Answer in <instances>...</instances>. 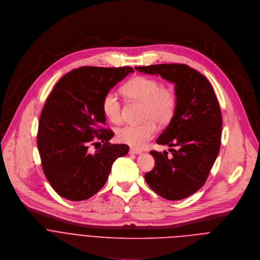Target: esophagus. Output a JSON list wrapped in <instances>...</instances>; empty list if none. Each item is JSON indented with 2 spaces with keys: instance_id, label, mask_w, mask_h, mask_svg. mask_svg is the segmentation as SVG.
Wrapping results in <instances>:
<instances>
[{
  "instance_id": "1",
  "label": "esophagus",
  "mask_w": 260,
  "mask_h": 260,
  "mask_svg": "<svg viewBox=\"0 0 260 260\" xmlns=\"http://www.w3.org/2000/svg\"><path fill=\"white\" fill-rule=\"evenodd\" d=\"M129 151H130V153H134V154H140L142 152L140 149H137V148H134V147H131Z\"/></svg>"
}]
</instances>
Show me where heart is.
Listing matches in <instances>:
<instances>
[{
    "mask_svg": "<svg viewBox=\"0 0 260 260\" xmlns=\"http://www.w3.org/2000/svg\"><path fill=\"white\" fill-rule=\"evenodd\" d=\"M121 91L128 100L142 103L141 119L145 122L118 129L117 138L130 146L143 147L154 135V123L165 126L172 120L176 110V95L172 89L162 87L158 80L144 76L132 78L123 85ZM101 108L110 122H121L122 106L114 92H108L103 96Z\"/></svg>",
    "mask_w": 260,
    "mask_h": 260,
    "instance_id": "b5f03b06",
    "label": "heart"
}]
</instances>
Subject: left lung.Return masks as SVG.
Returning a JSON list of instances; mask_svg holds the SVG:
<instances>
[{"mask_svg": "<svg viewBox=\"0 0 260 260\" xmlns=\"http://www.w3.org/2000/svg\"><path fill=\"white\" fill-rule=\"evenodd\" d=\"M174 84L176 110L157 143L175 146L171 155L151 150L154 167L144 175L148 186L170 201L189 197L208 177L220 148L222 117L214 90L202 74L185 64L136 67Z\"/></svg>", "mask_w": 260, "mask_h": 260, "instance_id": "1", "label": "left lung"}]
</instances>
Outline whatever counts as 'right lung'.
Returning a JSON list of instances; mask_svg holds the SVG:
<instances>
[{
    "instance_id": "1",
    "label": "right lung",
    "mask_w": 260,
    "mask_h": 260,
    "mask_svg": "<svg viewBox=\"0 0 260 260\" xmlns=\"http://www.w3.org/2000/svg\"><path fill=\"white\" fill-rule=\"evenodd\" d=\"M133 72L130 67H83L63 76L49 95L37 143L44 174L62 198L84 201L94 196L106 184L114 162L128 153L126 144L109 142L114 133L102 128L107 119L101 102ZM96 140L104 146L90 154L88 144Z\"/></svg>"
}]
</instances>
